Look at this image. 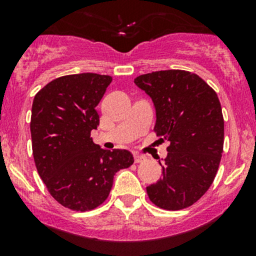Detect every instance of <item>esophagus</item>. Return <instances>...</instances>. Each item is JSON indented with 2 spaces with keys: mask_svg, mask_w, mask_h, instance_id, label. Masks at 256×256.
<instances>
[{
  "mask_svg": "<svg viewBox=\"0 0 256 256\" xmlns=\"http://www.w3.org/2000/svg\"><path fill=\"white\" fill-rule=\"evenodd\" d=\"M144 160H146V157L144 154H134V161H135V164H140V162H144Z\"/></svg>",
  "mask_w": 256,
  "mask_h": 256,
  "instance_id": "esophagus-1",
  "label": "esophagus"
}]
</instances>
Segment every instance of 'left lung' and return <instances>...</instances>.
Here are the masks:
<instances>
[{"instance_id": "left-lung-1", "label": "left lung", "mask_w": 256, "mask_h": 256, "mask_svg": "<svg viewBox=\"0 0 256 256\" xmlns=\"http://www.w3.org/2000/svg\"><path fill=\"white\" fill-rule=\"evenodd\" d=\"M135 84L156 108L154 131L170 141L162 180L146 188L150 200L166 210L190 207L213 183L223 154L218 95L197 74L180 69L144 74Z\"/></svg>"}]
</instances>
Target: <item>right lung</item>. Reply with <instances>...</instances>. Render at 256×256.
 Returning a JSON list of instances; mask_svg holds the SVG:
<instances>
[{"instance_id": "obj_1", "label": "right lung", "mask_w": 256, "mask_h": 256, "mask_svg": "<svg viewBox=\"0 0 256 256\" xmlns=\"http://www.w3.org/2000/svg\"><path fill=\"white\" fill-rule=\"evenodd\" d=\"M110 76L82 73L49 82L36 94L30 116L38 174L63 207L92 210L106 200L114 176L134 164L128 150L100 148L90 132L99 126L96 105Z\"/></svg>"}]
</instances>
